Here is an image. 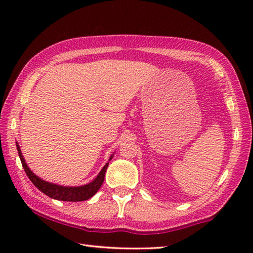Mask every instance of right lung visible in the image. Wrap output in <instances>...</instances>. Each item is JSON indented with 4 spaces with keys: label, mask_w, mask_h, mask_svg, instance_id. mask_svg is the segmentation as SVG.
<instances>
[{
    "label": "right lung",
    "mask_w": 253,
    "mask_h": 253,
    "mask_svg": "<svg viewBox=\"0 0 253 253\" xmlns=\"http://www.w3.org/2000/svg\"><path fill=\"white\" fill-rule=\"evenodd\" d=\"M16 148H18L21 163H22L23 169L25 170V173H27L28 177L30 178V181L36 185V187L39 188L42 193L48 195L49 198L58 200V201H66V202H80V201H85L92 198V196L95 195L98 192V190L100 188L101 184L104 183L106 169L108 168V164H109V163H106V165L102 168L99 174L97 175V177L90 183L84 184V185H81V186H62V185H58V184L46 182L44 179L37 176V175L29 169L27 163H25L24 157L22 155V153H21V148L18 143H16ZM113 156L114 154L113 155H110L109 161L113 158Z\"/></svg>",
    "instance_id": "add662e5"
}]
</instances>
